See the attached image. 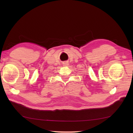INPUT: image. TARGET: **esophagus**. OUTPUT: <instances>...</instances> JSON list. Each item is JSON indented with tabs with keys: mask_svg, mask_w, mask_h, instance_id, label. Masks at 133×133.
<instances>
[{
	"mask_svg": "<svg viewBox=\"0 0 133 133\" xmlns=\"http://www.w3.org/2000/svg\"><path fill=\"white\" fill-rule=\"evenodd\" d=\"M64 64H65V65H67V63H64Z\"/></svg>",
	"mask_w": 133,
	"mask_h": 133,
	"instance_id": "obj_1",
	"label": "esophagus"
}]
</instances>
